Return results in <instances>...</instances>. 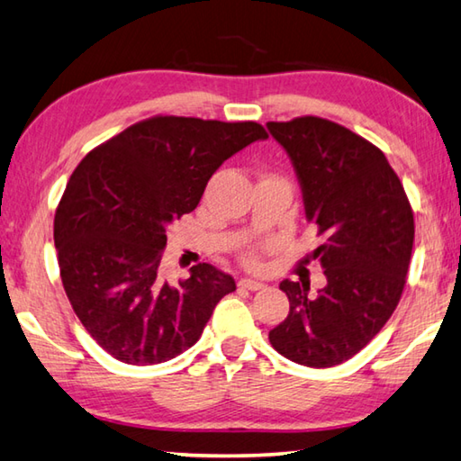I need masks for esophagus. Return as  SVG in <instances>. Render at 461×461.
I'll list each match as a JSON object with an SVG mask.
<instances>
[{"label":"esophagus","instance_id":"1","mask_svg":"<svg viewBox=\"0 0 461 461\" xmlns=\"http://www.w3.org/2000/svg\"><path fill=\"white\" fill-rule=\"evenodd\" d=\"M240 288H246V290H262L264 284L258 282V280H252V278H241L238 282Z\"/></svg>","mask_w":461,"mask_h":461}]
</instances>
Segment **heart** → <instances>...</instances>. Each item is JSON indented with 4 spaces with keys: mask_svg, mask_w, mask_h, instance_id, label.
I'll return each mask as SVG.
<instances>
[{
    "mask_svg": "<svg viewBox=\"0 0 461 461\" xmlns=\"http://www.w3.org/2000/svg\"><path fill=\"white\" fill-rule=\"evenodd\" d=\"M248 262H249V264H256V256H249Z\"/></svg>",
    "mask_w": 461,
    "mask_h": 461,
    "instance_id": "obj_1",
    "label": "heart"
}]
</instances>
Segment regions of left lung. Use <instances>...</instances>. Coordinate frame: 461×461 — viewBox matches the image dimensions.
Masks as SVG:
<instances>
[{
    "label": "left lung",
    "instance_id": "left-lung-1",
    "mask_svg": "<svg viewBox=\"0 0 461 461\" xmlns=\"http://www.w3.org/2000/svg\"><path fill=\"white\" fill-rule=\"evenodd\" d=\"M266 127L294 165L306 220L324 238L312 258L326 276L318 294L311 282H280L290 312L267 339L290 361L326 369L369 345L397 308L413 209L383 150L353 131L318 116Z\"/></svg>",
    "mask_w": 461,
    "mask_h": 461
}]
</instances>
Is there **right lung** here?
<instances>
[{"label":"right lung","mask_w":461,"mask_h":461,"mask_svg":"<svg viewBox=\"0 0 461 461\" xmlns=\"http://www.w3.org/2000/svg\"><path fill=\"white\" fill-rule=\"evenodd\" d=\"M258 122L153 116L82 158L54 217L62 284L88 334L116 361H171L202 337L236 280L197 264L163 278L167 228L194 212L220 165L254 140Z\"/></svg>","instance_id":"obj_1"}]
</instances>
